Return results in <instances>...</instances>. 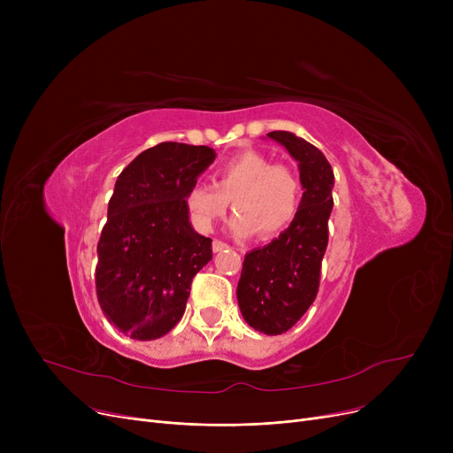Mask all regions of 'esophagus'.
<instances>
[{"label": "esophagus", "mask_w": 453, "mask_h": 453, "mask_svg": "<svg viewBox=\"0 0 453 453\" xmlns=\"http://www.w3.org/2000/svg\"><path fill=\"white\" fill-rule=\"evenodd\" d=\"M229 246L226 244V242H222V241H212V251L214 253H220V251H224V250H227Z\"/></svg>", "instance_id": "34e87169"}]
</instances>
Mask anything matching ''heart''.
<instances>
[{
  "label": "heart",
  "instance_id": "1",
  "mask_svg": "<svg viewBox=\"0 0 453 453\" xmlns=\"http://www.w3.org/2000/svg\"><path fill=\"white\" fill-rule=\"evenodd\" d=\"M303 185L287 165L257 150H242L222 161L212 183H196L187 190L188 219L200 233H209L233 202L236 214L229 227L234 234L250 236L255 231L270 239L287 229L301 209Z\"/></svg>",
  "mask_w": 453,
  "mask_h": 453
}]
</instances>
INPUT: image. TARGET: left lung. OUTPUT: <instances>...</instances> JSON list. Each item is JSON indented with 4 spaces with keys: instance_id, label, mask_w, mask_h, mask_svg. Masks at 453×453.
<instances>
[{
    "instance_id": "8db88e82",
    "label": "left lung",
    "mask_w": 453,
    "mask_h": 453,
    "mask_svg": "<svg viewBox=\"0 0 453 453\" xmlns=\"http://www.w3.org/2000/svg\"><path fill=\"white\" fill-rule=\"evenodd\" d=\"M268 137L297 161L301 209L277 239L246 253L236 299L250 326L277 336L292 328L316 299L334 205V173L323 152L303 137L284 130Z\"/></svg>"
}]
</instances>
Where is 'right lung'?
Instances as JSON below:
<instances>
[{
  "instance_id": "1",
  "label": "right lung",
  "mask_w": 453,
  "mask_h": 453,
  "mask_svg": "<svg viewBox=\"0 0 453 453\" xmlns=\"http://www.w3.org/2000/svg\"><path fill=\"white\" fill-rule=\"evenodd\" d=\"M217 157L209 147L159 142L119 174L97 244L103 312L132 340H157L185 312L190 280L212 258L190 226L187 190Z\"/></svg>"
}]
</instances>
